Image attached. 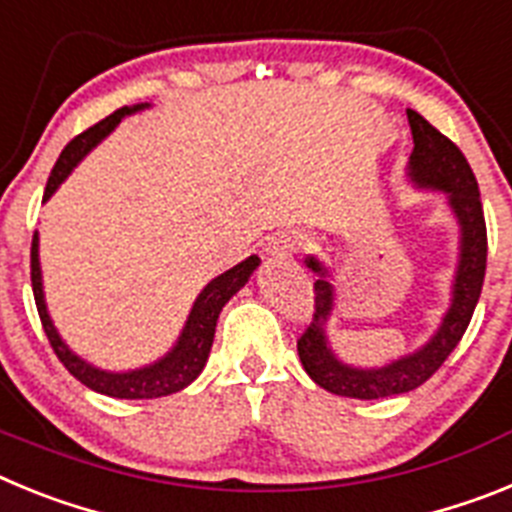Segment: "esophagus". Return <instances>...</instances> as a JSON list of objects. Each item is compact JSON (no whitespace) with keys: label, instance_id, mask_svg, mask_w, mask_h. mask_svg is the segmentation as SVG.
Listing matches in <instances>:
<instances>
[{"label":"esophagus","instance_id":"obj_1","mask_svg":"<svg viewBox=\"0 0 512 512\" xmlns=\"http://www.w3.org/2000/svg\"><path fill=\"white\" fill-rule=\"evenodd\" d=\"M306 247V234H301V231H278L273 239L268 242V252L273 257H288L293 255V252H299Z\"/></svg>","mask_w":512,"mask_h":512}]
</instances>
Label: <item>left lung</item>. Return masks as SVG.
<instances>
[{
	"instance_id": "obj_1",
	"label": "left lung",
	"mask_w": 512,
	"mask_h": 512,
	"mask_svg": "<svg viewBox=\"0 0 512 512\" xmlns=\"http://www.w3.org/2000/svg\"><path fill=\"white\" fill-rule=\"evenodd\" d=\"M407 121L415 141L407 175L417 188H430L446 195L461 229L451 306L443 314L435 335L415 353L402 355L381 368L348 366L332 353L327 342V322L335 309V286L330 283V270L317 257H306V268L317 273V281H314V317L299 337V358L314 384L337 397L381 399L425 384L459 345L482 293L484 270H487V226H484L477 177L459 146L446 139L438 128L430 126L420 113L407 110Z\"/></svg>"
}]
</instances>
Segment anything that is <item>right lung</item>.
<instances>
[{
  "label": "right lung",
  "instance_id": "obj_1",
  "mask_svg": "<svg viewBox=\"0 0 512 512\" xmlns=\"http://www.w3.org/2000/svg\"><path fill=\"white\" fill-rule=\"evenodd\" d=\"M144 108H149V102H141V105H133V108L126 105V108L115 110L113 115H108L105 121L95 123L92 128L79 133L77 139H71L69 144H66V149L61 151L59 162L53 164L46 193H43V201H48V198L56 193V188L69 177V172L87 157V151L95 149V146L100 144V141L105 139L126 115ZM257 265H260V257L250 255L247 260H242L231 270L221 273L219 278H213V281L198 293V299H195L193 309H190L188 314V322H185L180 337H177L175 348L164 355V358L151 363V366L136 368V371L126 373L102 371V368H95L92 363L82 361L77 353H71L69 345H66V342L61 340L59 332H56L51 317H48L46 299H43L41 260H38V231L33 234V250H30V281H33L35 306H38V314H41L48 342H51L53 353L59 355V361L64 363L66 371H69L74 379H79L87 389L97 391V394H105V397L157 399L167 397V394H175V391L185 389V386L193 384V381L198 379V373L203 371V366H206L208 361V353H211L213 335H216V322H219L221 309H224L226 301H229L244 283L250 281V275L255 273Z\"/></svg>",
  "mask_w": 512,
  "mask_h": 512
}]
</instances>
